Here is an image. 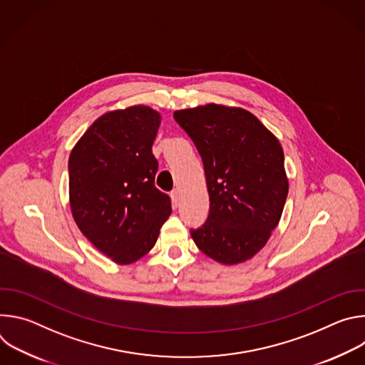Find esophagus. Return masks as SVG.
Listing matches in <instances>:
<instances>
[{
    "mask_svg": "<svg viewBox=\"0 0 365 365\" xmlns=\"http://www.w3.org/2000/svg\"><path fill=\"white\" fill-rule=\"evenodd\" d=\"M170 196H172L173 205H175V206H179V202H180V193H179V190L175 189V190L170 193Z\"/></svg>",
    "mask_w": 365,
    "mask_h": 365,
    "instance_id": "obj_1",
    "label": "esophagus"
}]
</instances>
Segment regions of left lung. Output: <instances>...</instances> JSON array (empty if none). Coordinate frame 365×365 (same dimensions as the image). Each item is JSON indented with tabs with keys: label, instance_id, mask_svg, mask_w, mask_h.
<instances>
[{
	"label": "left lung",
	"instance_id": "obj_1",
	"mask_svg": "<svg viewBox=\"0 0 365 365\" xmlns=\"http://www.w3.org/2000/svg\"><path fill=\"white\" fill-rule=\"evenodd\" d=\"M205 169L210 214L190 235L222 264L254 257L277 227L289 182L279 140L251 113L207 103L175 111Z\"/></svg>",
	"mask_w": 365,
	"mask_h": 365
}]
</instances>
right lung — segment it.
I'll return each mask as SVG.
<instances>
[{
    "label": "right lung",
    "mask_w": 365,
    "mask_h": 365,
    "mask_svg": "<svg viewBox=\"0 0 365 365\" xmlns=\"http://www.w3.org/2000/svg\"><path fill=\"white\" fill-rule=\"evenodd\" d=\"M162 117L134 106L99 117L69 155V200L81 232L118 264L145 255L172 214L154 186L151 151Z\"/></svg>",
    "instance_id": "right-lung-1"
}]
</instances>
